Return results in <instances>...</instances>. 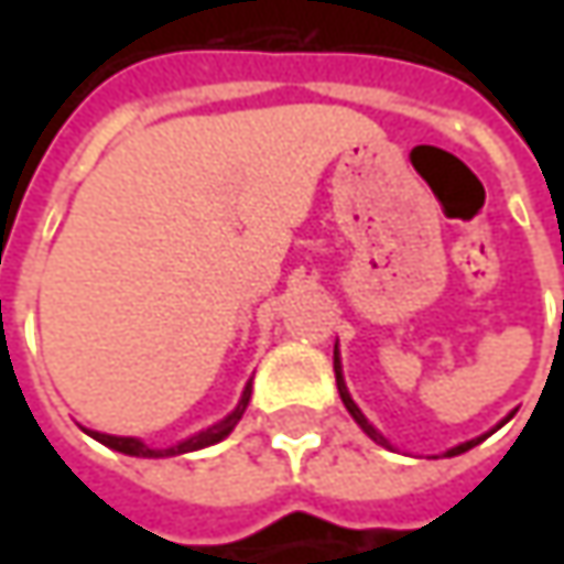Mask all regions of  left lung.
Returning a JSON list of instances; mask_svg holds the SVG:
<instances>
[{"instance_id": "left-lung-1", "label": "left lung", "mask_w": 564, "mask_h": 564, "mask_svg": "<svg viewBox=\"0 0 564 564\" xmlns=\"http://www.w3.org/2000/svg\"><path fill=\"white\" fill-rule=\"evenodd\" d=\"M333 367H336L338 395H341V404L348 408V414L355 417V423H358L360 430H364V433H367V436H370L373 443L386 445V448H389V440H386V436L379 433V430H377V426H373V423H370V421H367V417H364V411H360L358 404H355V399H351V392H348V386H345V377H341V358H338V345H336V355H333ZM509 417H511V414H509ZM509 417H506V421H509ZM506 421H502V423H506ZM502 423H496V430H499ZM489 433H492V430H489ZM489 433H484V436H477V440H467V443H462V445H455V448H448L445 455H462V452H467V448H474V445H477V443H484V440H487Z\"/></svg>"}]
</instances>
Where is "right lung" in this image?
<instances>
[{"mask_svg": "<svg viewBox=\"0 0 564 564\" xmlns=\"http://www.w3.org/2000/svg\"><path fill=\"white\" fill-rule=\"evenodd\" d=\"M248 401H250V382L245 386V392H241V399L235 404V411L226 414L219 423H213V426H206L200 433H194V436H187L182 443L169 445V448H153V445H147L138 436H112V433H99V430H87L97 443L109 445V448H116L121 455H134V458H172V455H185V452H197V448H206V445H216L226 440L228 433L238 426L241 421V414L248 411Z\"/></svg>", "mask_w": 564, "mask_h": 564, "instance_id": "right-lung-1", "label": "right lung"}]
</instances>
